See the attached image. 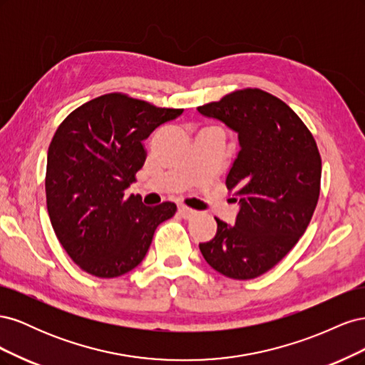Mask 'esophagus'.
Here are the masks:
<instances>
[{"mask_svg":"<svg viewBox=\"0 0 365 365\" xmlns=\"http://www.w3.org/2000/svg\"><path fill=\"white\" fill-rule=\"evenodd\" d=\"M178 213H180L181 217H184V219H190V217H193V216L196 215V210L189 208V207H185V205H180V207H178Z\"/></svg>","mask_w":365,"mask_h":365,"instance_id":"obj_1","label":"esophagus"}]
</instances>
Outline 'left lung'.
I'll list each match as a JSON object with an SVG mask.
<instances>
[{"label":"left lung","mask_w":365,"mask_h":365,"mask_svg":"<svg viewBox=\"0 0 365 365\" xmlns=\"http://www.w3.org/2000/svg\"><path fill=\"white\" fill-rule=\"evenodd\" d=\"M197 111L237 132L240 145L225 181L240 205L236 224L215 217L216 236L200 250L225 277L256 279L295 247L311 222L322 157L302 118L259 88L233 91Z\"/></svg>","instance_id":"left-lung-1"}]
</instances>
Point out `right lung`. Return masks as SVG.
I'll use <instances>...</instances> for the list:
<instances>
[{"mask_svg": "<svg viewBox=\"0 0 365 365\" xmlns=\"http://www.w3.org/2000/svg\"><path fill=\"white\" fill-rule=\"evenodd\" d=\"M181 114L111 93L59 125L47 155V210L61 245L85 272L113 279L134 269L157 227L175 215L173 202L146 207L125 190L146 161L143 141Z\"/></svg>", "mask_w": 365, "mask_h": 365, "instance_id": "add662e5", "label": "right lung"}]
</instances>
